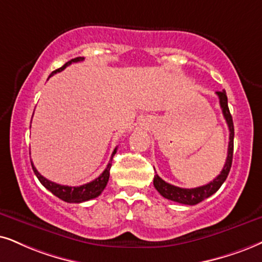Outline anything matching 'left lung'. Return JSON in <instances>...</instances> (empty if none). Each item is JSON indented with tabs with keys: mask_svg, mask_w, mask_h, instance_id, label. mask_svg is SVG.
I'll return each mask as SVG.
<instances>
[{
	"mask_svg": "<svg viewBox=\"0 0 262 262\" xmlns=\"http://www.w3.org/2000/svg\"><path fill=\"white\" fill-rule=\"evenodd\" d=\"M216 95L219 97L220 106L223 110V115L226 120V123L228 125V130H230V141H228V148H227V158L225 162V165L221 170V173L214 179L213 181H210L209 184L203 185V186L194 187V188H183L174 186L165 183L164 180L158 177L157 174L154 178V186L156 187L160 193L167 200L178 202L181 204H188V205H194L200 202L204 201L205 198L210 197L211 194H214L221 185L224 184V181L226 180L228 173H230L231 165H232V157H233V138H234V128H233V121L232 116L230 114V108H228L227 104V95L226 92H216Z\"/></svg>",
	"mask_w": 262,
	"mask_h": 262,
	"instance_id": "obj_1",
	"label": "left lung"
}]
</instances>
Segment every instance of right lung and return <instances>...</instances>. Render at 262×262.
<instances>
[{"label": "right lung", "mask_w": 262, "mask_h": 262, "mask_svg": "<svg viewBox=\"0 0 262 262\" xmlns=\"http://www.w3.org/2000/svg\"><path fill=\"white\" fill-rule=\"evenodd\" d=\"M83 59H84L83 57L71 59L70 61L66 62V64L64 66H61L60 69L53 71L51 76L57 74V72L62 71L66 66L72 64V62L83 61ZM116 151H117V147L115 148L114 152H112L110 162H108L107 167L105 168V170L102 171V173L99 175L97 179H94V180L91 181V183L81 185V186H65V185H59V184L53 183V181L48 180V179L42 177V175L38 173L37 169L34 167V163H32V162H31V165H32V169H34V173L36 174V177H37V179L39 180V183H41L46 188H47L48 191H51L54 196H57L58 198H60V200H62V201L68 202V203H82V202L93 200V198L98 197L99 194L104 191V188L106 187L108 178H110V168L112 165L111 161H112V158H114Z\"/></svg>", "instance_id": "obj_1"}]
</instances>
